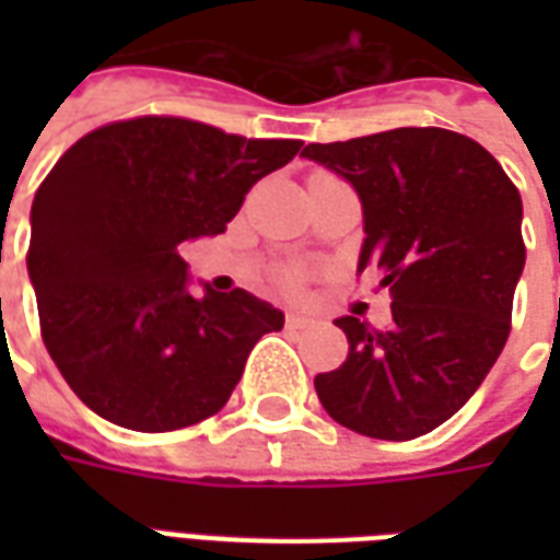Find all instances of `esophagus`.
I'll list each match as a JSON object with an SVG mask.
<instances>
[{
    "instance_id": "1",
    "label": "esophagus",
    "mask_w": 560,
    "mask_h": 560,
    "mask_svg": "<svg viewBox=\"0 0 560 560\" xmlns=\"http://www.w3.org/2000/svg\"><path fill=\"white\" fill-rule=\"evenodd\" d=\"M284 324H288L291 329H303V327H308L312 320H308L305 315H300V312H288V315H284Z\"/></svg>"
}]
</instances>
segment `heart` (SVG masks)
Listing matches in <instances>:
<instances>
[{
	"instance_id": "obj_1",
	"label": "heart",
	"mask_w": 560,
	"mask_h": 560,
	"mask_svg": "<svg viewBox=\"0 0 560 560\" xmlns=\"http://www.w3.org/2000/svg\"><path fill=\"white\" fill-rule=\"evenodd\" d=\"M303 281H305V272L300 267H284L279 272V284L284 288V291H300L303 288Z\"/></svg>"
}]
</instances>
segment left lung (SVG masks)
Wrapping results in <instances>:
<instances>
[{"mask_svg": "<svg viewBox=\"0 0 560 560\" xmlns=\"http://www.w3.org/2000/svg\"><path fill=\"white\" fill-rule=\"evenodd\" d=\"M305 159L363 200L369 264L384 272L393 324L345 315L348 360L315 377L320 405L351 432L411 441L477 393L504 351L525 267L522 197L492 152L446 128H393L308 143Z\"/></svg>", "mask_w": 560, "mask_h": 560, "instance_id": "8db88e82", "label": "left lung"}]
</instances>
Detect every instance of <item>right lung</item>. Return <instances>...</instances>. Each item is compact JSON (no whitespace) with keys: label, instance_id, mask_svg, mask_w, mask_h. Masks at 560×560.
<instances>
[{"label":"right lung","instance_id":"right-lung-1","mask_svg":"<svg viewBox=\"0 0 560 560\" xmlns=\"http://www.w3.org/2000/svg\"><path fill=\"white\" fill-rule=\"evenodd\" d=\"M300 149L138 116L56 161L32 200L26 267L44 345L86 408L122 429L173 432L228 405L284 315L243 288L191 296L179 245L228 231L252 185Z\"/></svg>","mask_w":560,"mask_h":560}]
</instances>
